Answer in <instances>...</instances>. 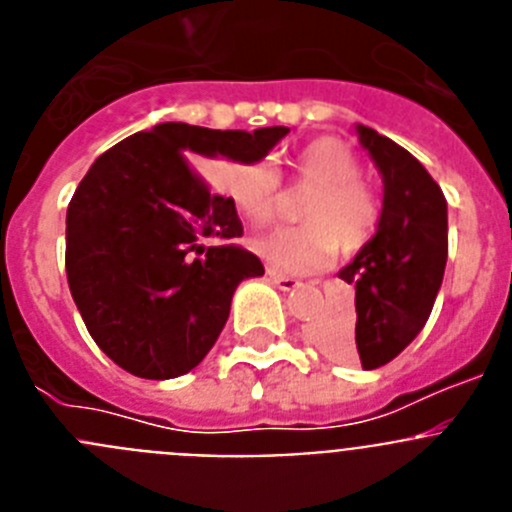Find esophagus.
<instances>
[{
	"instance_id": "esophagus-1",
	"label": "esophagus",
	"mask_w": 512,
	"mask_h": 512,
	"mask_svg": "<svg viewBox=\"0 0 512 512\" xmlns=\"http://www.w3.org/2000/svg\"><path fill=\"white\" fill-rule=\"evenodd\" d=\"M266 274H269V282H271V284H277V287L282 289V292H292V289L302 287L300 279L284 277V274H277V271H274V269H269V271H266Z\"/></svg>"
}]
</instances>
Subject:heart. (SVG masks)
<instances>
[{
    "instance_id": "obj_1",
    "label": "heart",
    "mask_w": 512,
    "mask_h": 512,
    "mask_svg": "<svg viewBox=\"0 0 512 512\" xmlns=\"http://www.w3.org/2000/svg\"><path fill=\"white\" fill-rule=\"evenodd\" d=\"M292 182L307 189L297 217L302 225L256 235L251 248L277 274H307L336 253H356L372 241L382 220V202L361 179V161L346 140L323 135L292 158ZM223 192L248 223H269L279 205V176L266 161L235 166Z\"/></svg>"
}]
</instances>
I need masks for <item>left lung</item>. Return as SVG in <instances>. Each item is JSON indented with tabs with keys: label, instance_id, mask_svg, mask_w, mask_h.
<instances>
[{
	"label": "left lung",
	"instance_id": "left-lung-1",
	"mask_svg": "<svg viewBox=\"0 0 512 512\" xmlns=\"http://www.w3.org/2000/svg\"><path fill=\"white\" fill-rule=\"evenodd\" d=\"M384 182L374 238L341 271L356 287V315L320 323L312 341L341 361L377 369L408 346L431 315L449 256L446 197L418 158L359 125Z\"/></svg>",
	"mask_w": 512,
	"mask_h": 512
}]
</instances>
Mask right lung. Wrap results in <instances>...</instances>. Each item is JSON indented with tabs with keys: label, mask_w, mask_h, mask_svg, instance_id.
Here are the masks:
<instances>
[{
	"label": "right lung",
	"mask_w": 512,
	"mask_h": 512,
	"mask_svg": "<svg viewBox=\"0 0 512 512\" xmlns=\"http://www.w3.org/2000/svg\"><path fill=\"white\" fill-rule=\"evenodd\" d=\"M289 128L210 130L161 122L120 140L92 164L66 212V277L89 336L125 372H192L230 315L235 287L264 264L238 243L230 197L194 158L261 161ZM217 237L225 247H202Z\"/></svg>",
	"instance_id": "obj_1"
}]
</instances>
